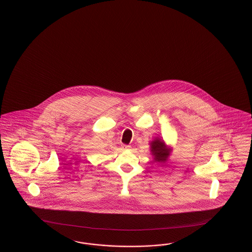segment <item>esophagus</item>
<instances>
[{"label":"esophagus","mask_w":252,"mask_h":252,"mask_svg":"<svg viewBox=\"0 0 252 252\" xmlns=\"http://www.w3.org/2000/svg\"><path fill=\"white\" fill-rule=\"evenodd\" d=\"M122 148L124 150H129L131 146H129V145H123Z\"/></svg>","instance_id":"34e87169"}]
</instances>
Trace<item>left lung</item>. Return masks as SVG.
I'll list each match as a JSON object with an SVG mask.
<instances>
[{"instance_id": "1", "label": "left lung", "mask_w": 252, "mask_h": 252, "mask_svg": "<svg viewBox=\"0 0 252 252\" xmlns=\"http://www.w3.org/2000/svg\"><path fill=\"white\" fill-rule=\"evenodd\" d=\"M150 146H151L150 147L151 152H152V155L154 156L155 161L164 162L169 157V153H168L169 150L167 149L163 140L156 138L151 142Z\"/></svg>"}]
</instances>
